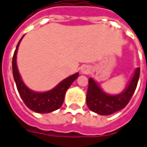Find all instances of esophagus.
Segmentation results:
<instances>
[{
  "label": "esophagus",
  "mask_w": 147,
  "mask_h": 147,
  "mask_svg": "<svg viewBox=\"0 0 147 147\" xmlns=\"http://www.w3.org/2000/svg\"><path fill=\"white\" fill-rule=\"evenodd\" d=\"M81 72L83 74H89L90 73V68L88 66H83L82 67V70Z\"/></svg>",
  "instance_id": "1"
}]
</instances>
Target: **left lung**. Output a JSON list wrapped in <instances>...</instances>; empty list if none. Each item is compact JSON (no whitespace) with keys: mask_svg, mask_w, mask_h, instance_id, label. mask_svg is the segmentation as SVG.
<instances>
[{"mask_svg":"<svg viewBox=\"0 0 147 147\" xmlns=\"http://www.w3.org/2000/svg\"><path fill=\"white\" fill-rule=\"evenodd\" d=\"M139 76L140 68H137L126 89L116 95L106 94L90 78L86 94V104L90 110L102 116H108L125 108L135 91Z\"/></svg>","mask_w":147,"mask_h":147,"instance_id":"1","label":"left lung"}]
</instances>
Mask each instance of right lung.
<instances>
[{
    "label": "right lung",
    "instance_id": "obj_1",
    "mask_svg": "<svg viewBox=\"0 0 147 147\" xmlns=\"http://www.w3.org/2000/svg\"><path fill=\"white\" fill-rule=\"evenodd\" d=\"M22 39L19 40L17 45L12 61L13 75L21 98L26 105V107L35 113H48L57 110L58 108L61 107L62 103L64 102L66 90L71 86L74 81L78 77L79 74L76 73L73 75L68 77L65 79L61 81L56 87L46 92H35L30 90L24 84L23 81L22 80L16 63L17 53Z\"/></svg>",
    "mask_w": 147,
    "mask_h": 147
}]
</instances>
